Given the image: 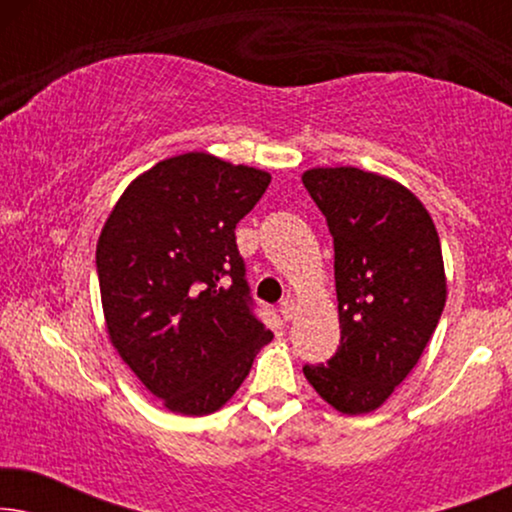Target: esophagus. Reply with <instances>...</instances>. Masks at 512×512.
<instances>
[{
	"label": "esophagus",
	"mask_w": 512,
	"mask_h": 512,
	"mask_svg": "<svg viewBox=\"0 0 512 512\" xmlns=\"http://www.w3.org/2000/svg\"><path fill=\"white\" fill-rule=\"evenodd\" d=\"M279 312H282V317H284L286 321H291L293 317H296V312H298V305L293 303V300L286 298L284 303H282V307H279Z\"/></svg>",
	"instance_id": "34e87169"
}]
</instances>
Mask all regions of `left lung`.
<instances>
[{"label": "left lung", "mask_w": 512, "mask_h": 512, "mask_svg": "<svg viewBox=\"0 0 512 512\" xmlns=\"http://www.w3.org/2000/svg\"><path fill=\"white\" fill-rule=\"evenodd\" d=\"M303 184L335 249L340 347L307 382L342 415H368L417 366L447 300L438 230L396 179L359 167H312Z\"/></svg>", "instance_id": "left-lung-1"}]
</instances>
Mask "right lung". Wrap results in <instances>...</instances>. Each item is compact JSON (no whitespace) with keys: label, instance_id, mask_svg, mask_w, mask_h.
Instances as JSON below:
<instances>
[{"label":"right lung","instance_id":"1","mask_svg":"<svg viewBox=\"0 0 512 512\" xmlns=\"http://www.w3.org/2000/svg\"><path fill=\"white\" fill-rule=\"evenodd\" d=\"M270 172L205 151L130 181L97 240L109 342L139 382L186 417L223 408L272 333L251 314L235 226Z\"/></svg>","mask_w":512,"mask_h":512}]
</instances>
